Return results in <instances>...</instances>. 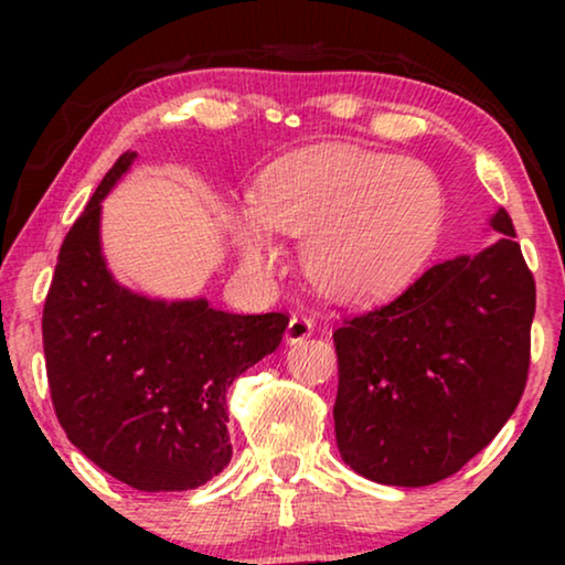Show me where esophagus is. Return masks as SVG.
<instances>
[{
  "mask_svg": "<svg viewBox=\"0 0 565 565\" xmlns=\"http://www.w3.org/2000/svg\"><path fill=\"white\" fill-rule=\"evenodd\" d=\"M313 334V321L306 319V316H292L288 329H285V339H288L290 344H298L303 342Z\"/></svg>",
  "mask_w": 565,
  "mask_h": 565,
  "instance_id": "obj_1",
  "label": "esophagus"
}]
</instances>
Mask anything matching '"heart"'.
<instances>
[{
  "label": "heart",
  "mask_w": 565,
  "mask_h": 565,
  "mask_svg": "<svg viewBox=\"0 0 565 565\" xmlns=\"http://www.w3.org/2000/svg\"><path fill=\"white\" fill-rule=\"evenodd\" d=\"M443 215V188L419 161L323 146L267 169L254 213H238L236 242L246 265L269 273L280 249L267 228L308 236L306 267L323 290L375 300L422 267Z\"/></svg>",
  "instance_id": "obj_1"
}]
</instances>
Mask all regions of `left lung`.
Returning <instances> with one entry per match:
<instances>
[{"label": "left lung", "instance_id": "obj_1", "mask_svg": "<svg viewBox=\"0 0 565 565\" xmlns=\"http://www.w3.org/2000/svg\"><path fill=\"white\" fill-rule=\"evenodd\" d=\"M478 257L429 267L391 303L334 331V431L342 460L385 486H429L483 450L530 373L535 277L512 218Z\"/></svg>", "mask_w": 565, "mask_h": 565}]
</instances>
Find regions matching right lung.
<instances>
[{
	"label": "right lung",
	"mask_w": 565,
	"mask_h": 565,
	"mask_svg": "<svg viewBox=\"0 0 565 565\" xmlns=\"http://www.w3.org/2000/svg\"><path fill=\"white\" fill-rule=\"evenodd\" d=\"M134 159L115 161L61 244L43 306L45 373L58 424L95 466L138 491H188L228 466L226 393L277 350L290 316L120 288L99 252V203Z\"/></svg>",
	"instance_id": "add662e5"
}]
</instances>
